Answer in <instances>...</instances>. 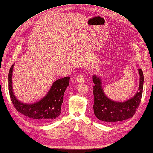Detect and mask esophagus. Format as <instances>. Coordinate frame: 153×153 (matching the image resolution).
<instances>
[{
    "label": "esophagus",
    "instance_id": "esophagus-1",
    "mask_svg": "<svg viewBox=\"0 0 153 153\" xmlns=\"http://www.w3.org/2000/svg\"><path fill=\"white\" fill-rule=\"evenodd\" d=\"M76 79H77V82H79V83H84L85 82V77H84V76L82 74H79L78 76H77L76 77Z\"/></svg>",
    "mask_w": 153,
    "mask_h": 153
}]
</instances>
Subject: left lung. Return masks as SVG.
Masks as SVG:
<instances>
[{"label": "left lung", "instance_id": "left-lung-1", "mask_svg": "<svg viewBox=\"0 0 153 153\" xmlns=\"http://www.w3.org/2000/svg\"><path fill=\"white\" fill-rule=\"evenodd\" d=\"M139 91L133 98L127 101L115 102L107 98L101 85V80L96 76H93L94 104L93 110L96 117L105 123H112L114 122L123 121L131 118L135 114L141 102L144 76L141 69H139Z\"/></svg>", "mask_w": 153, "mask_h": 153}]
</instances>
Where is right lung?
Returning <instances> with one entry per match:
<instances>
[{"mask_svg": "<svg viewBox=\"0 0 153 153\" xmlns=\"http://www.w3.org/2000/svg\"><path fill=\"white\" fill-rule=\"evenodd\" d=\"M13 67L14 64L9 70L8 90L12 102L16 110L39 123L51 122L59 116L64 100V94L69 85L70 77H65L54 82L47 95L39 102L32 105L24 104L17 100L13 93L12 85Z\"/></svg>", "mask_w": 153, "mask_h": 153, "instance_id": "right-lung-1", "label": "right lung"}]
</instances>
